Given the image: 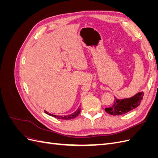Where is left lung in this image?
Segmentation results:
<instances>
[{"mask_svg": "<svg viewBox=\"0 0 158 158\" xmlns=\"http://www.w3.org/2000/svg\"><path fill=\"white\" fill-rule=\"evenodd\" d=\"M144 96V93L139 92L131 98L117 99L114 97V101L111 107L105 109L107 113L112 115H120L125 114L140 106Z\"/></svg>", "mask_w": 158, "mask_h": 158, "instance_id": "8db88e82", "label": "left lung"}]
</instances>
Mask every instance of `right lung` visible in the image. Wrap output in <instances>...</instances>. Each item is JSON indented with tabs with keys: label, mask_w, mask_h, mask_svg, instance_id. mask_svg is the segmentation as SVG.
Masks as SVG:
<instances>
[{
	"label": "right lung",
	"mask_w": 158,
	"mask_h": 158,
	"mask_svg": "<svg viewBox=\"0 0 158 158\" xmlns=\"http://www.w3.org/2000/svg\"><path fill=\"white\" fill-rule=\"evenodd\" d=\"M45 113L46 114H48L49 115H51L52 117H54L56 118H59V119H63V120H69V119H73L75 117H76L77 116H78V114L80 113V106L78 108V109L76 110V111L71 114H69V115H66V116H59V115H55V114H52L51 113H49L47 111H45Z\"/></svg>",
	"instance_id": "right-lung-1"
}]
</instances>
